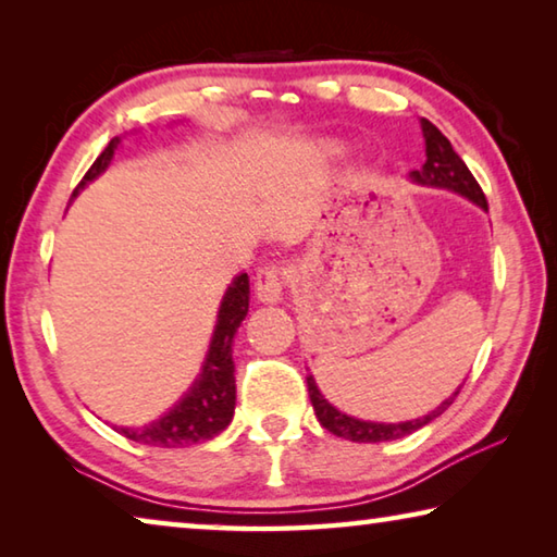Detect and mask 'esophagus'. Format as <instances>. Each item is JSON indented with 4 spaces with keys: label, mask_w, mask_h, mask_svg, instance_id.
<instances>
[{
    "label": "esophagus",
    "mask_w": 557,
    "mask_h": 557,
    "mask_svg": "<svg viewBox=\"0 0 557 557\" xmlns=\"http://www.w3.org/2000/svg\"><path fill=\"white\" fill-rule=\"evenodd\" d=\"M256 295L265 305H275L285 295V275L280 265H265L256 275Z\"/></svg>",
    "instance_id": "34e87169"
}]
</instances>
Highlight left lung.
<instances>
[{"label":"left lung","mask_w":557,"mask_h":557,"mask_svg":"<svg viewBox=\"0 0 557 557\" xmlns=\"http://www.w3.org/2000/svg\"><path fill=\"white\" fill-rule=\"evenodd\" d=\"M422 137H425V164L422 169H414L410 172V178L414 184L422 186H435V188H449V191H457L465 196V199L474 201L476 206H482L486 211V196L482 191V186L476 184V178L471 176L467 164L461 162V157L451 149L449 139L442 135V132L432 125L430 120L422 117ZM307 388H309V400L314 405L317 420L322 422V428H326L332 435L351 440V442H388V440H400L408 437L412 432H418L420 428H425L428 422L440 418L445 412L455 398L459 395V388L449 395V398L437 405L435 410L422 414L418 420H408V422H369V420H356L351 414H346L342 410H336L332 403H329L322 393H319L317 383L312 375H307Z\"/></svg>","instance_id":"left-lung-1"}]
</instances>
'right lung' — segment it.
Here are the masks:
<instances>
[{
  "label": "right lung",
  "mask_w": 557,
  "mask_h": 557,
  "mask_svg": "<svg viewBox=\"0 0 557 557\" xmlns=\"http://www.w3.org/2000/svg\"><path fill=\"white\" fill-rule=\"evenodd\" d=\"M117 145V137L110 139V145L102 149V154L92 162L86 176L81 178V184L75 186L73 196L88 182H92V178L106 172ZM248 299L250 282L248 275L243 272V275L235 277L231 282V287L225 289L209 354H206L203 369L199 373V379L191 385V391H188L166 414H162V418L154 422H149L145 428H115L120 435H125L132 442H139V445L186 447L211 440L231 425L235 410L233 336L238 332L245 314H248Z\"/></svg>",
  "instance_id": "add662e5"
}]
</instances>
